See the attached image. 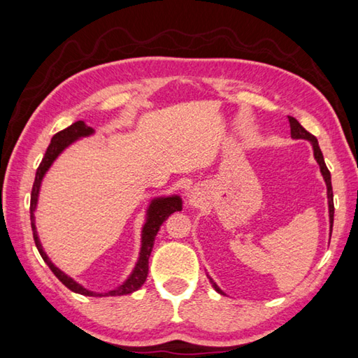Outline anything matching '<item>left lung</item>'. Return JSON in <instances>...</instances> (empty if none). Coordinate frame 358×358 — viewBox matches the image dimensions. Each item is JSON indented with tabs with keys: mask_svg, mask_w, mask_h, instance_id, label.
I'll return each instance as SVG.
<instances>
[{
	"mask_svg": "<svg viewBox=\"0 0 358 358\" xmlns=\"http://www.w3.org/2000/svg\"><path fill=\"white\" fill-rule=\"evenodd\" d=\"M289 122H290V135L293 139H306V141H309L313 147V157L317 159V163L320 166V172L323 175V178L326 181V187H327V203H329V222H331V234H332V227H334V192H332V181H331V172H329L327 166L324 163V158H323V153H321V149L318 145V139L315 138L312 133L307 131L303 125H301L295 117L289 116ZM209 278V276H208ZM209 282L213 284V287L215 289L217 293H220V295H225L220 290V287L217 285L211 278H209Z\"/></svg>",
	"mask_w": 358,
	"mask_h": 358,
	"instance_id": "1",
	"label": "left lung"
}]
</instances>
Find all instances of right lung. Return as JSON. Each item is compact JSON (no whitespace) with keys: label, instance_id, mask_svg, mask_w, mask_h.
Returning <instances> with one entry per match:
<instances>
[{"label":"right lung","instance_id":"1","mask_svg":"<svg viewBox=\"0 0 358 358\" xmlns=\"http://www.w3.org/2000/svg\"><path fill=\"white\" fill-rule=\"evenodd\" d=\"M93 133H94V129L88 127V125L83 121H77V122L69 125V127H66L65 130L55 133V135L52 136L51 144H49V147L46 149L45 157H43V159H41L37 173H35V181H34L32 192H31V227H32V233H34V241H35V245H37L40 256L43 257V261L46 262L48 267L51 268V271L55 276H57L59 281L63 285H66L71 292L80 293V295H85V296H99V298L129 295V293H133L138 289H141V285L145 282L147 273H149V257H150L153 243H155V237L158 234L161 225H163V223L167 220V217H169L171 214L181 211V208H183V201H181L180 195H169V197L152 199L149 208H147L145 222H144L143 231H141V251H139V257H138L135 268H133L130 276L125 279L121 285L110 292H105V293H97V292H91V290L85 289L82 284L76 282L73 278H69L60 268L55 267V265L51 262V259H49L48 255L45 253L43 247H41L38 234H37V228H35V209H37L41 181H43V177L49 171V167L52 166L54 161L57 159V157L66 149V147L71 145L74 141H77V139L91 136Z\"/></svg>","mask_w":358,"mask_h":358}]
</instances>
